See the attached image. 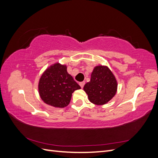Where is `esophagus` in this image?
I'll list each match as a JSON object with an SVG mask.
<instances>
[{
  "label": "esophagus",
  "instance_id": "esophagus-1",
  "mask_svg": "<svg viewBox=\"0 0 158 158\" xmlns=\"http://www.w3.org/2000/svg\"><path fill=\"white\" fill-rule=\"evenodd\" d=\"M84 84H85V82H80V83H79V85H80V87L82 88L84 87Z\"/></svg>",
  "mask_w": 158,
  "mask_h": 158
}]
</instances>
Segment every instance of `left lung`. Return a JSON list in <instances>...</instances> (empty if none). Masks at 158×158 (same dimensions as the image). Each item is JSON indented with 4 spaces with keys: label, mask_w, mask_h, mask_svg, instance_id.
I'll use <instances>...</instances> for the list:
<instances>
[{
    "label": "left lung",
    "mask_w": 158,
    "mask_h": 158,
    "mask_svg": "<svg viewBox=\"0 0 158 158\" xmlns=\"http://www.w3.org/2000/svg\"><path fill=\"white\" fill-rule=\"evenodd\" d=\"M90 102L102 106L109 102L116 94L117 82L112 72L106 66L94 69L89 82L84 86Z\"/></svg>",
    "instance_id": "left-lung-1"
}]
</instances>
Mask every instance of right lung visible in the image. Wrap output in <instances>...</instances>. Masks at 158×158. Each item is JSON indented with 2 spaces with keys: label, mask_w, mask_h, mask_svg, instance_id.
<instances>
[{
  "label": "right lung",
  "mask_w": 158,
  "mask_h": 158,
  "mask_svg": "<svg viewBox=\"0 0 158 158\" xmlns=\"http://www.w3.org/2000/svg\"><path fill=\"white\" fill-rule=\"evenodd\" d=\"M70 75L66 66L56 63L50 66L40 79L38 89L41 99L54 107L63 108L69 104L72 94L80 89Z\"/></svg>",
  "instance_id": "right-lung-1"
}]
</instances>
